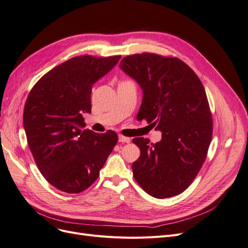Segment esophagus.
I'll use <instances>...</instances> for the list:
<instances>
[{
    "instance_id": "34e87169",
    "label": "esophagus",
    "mask_w": 248,
    "mask_h": 248,
    "mask_svg": "<svg viewBox=\"0 0 248 248\" xmlns=\"http://www.w3.org/2000/svg\"><path fill=\"white\" fill-rule=\"evenodd\" d=\"M119 141L123 142V143H129L130 142V138L120 134V135H119Z\"/></svg>"
}]
</instances>
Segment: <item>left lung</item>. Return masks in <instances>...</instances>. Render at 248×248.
<instances>
[{"mask_svg": "<svg viewBox=\"0 0 248 248\" xmlns=\"http://www.w3.org/2000/svg\"><path fill=\"white\" fill-rule=\"evenodd\" d=\"M122 70L143 90L137 117L161 130L162 140L148 144L133 138L140 150L133 176L155 199L182 193L205 161L213 136V118L204 87L192 69L176 57L153 53L127 56Z\"/></svg>", "mask_w": 248, "mask_h": 248, "instance_id": "1", "label": "left lung"}]
</instances>
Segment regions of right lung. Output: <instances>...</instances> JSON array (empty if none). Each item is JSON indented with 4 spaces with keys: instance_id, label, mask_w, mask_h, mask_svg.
<instances>
[{
    "instance_id": "add662e5",
    "label": "right lung",
    "mask_w": 248,
    "mask_h": 248,
    "mask_svg": "<svg viewBox=\"0 0 248 248\" xmlns=\"http://www.w3.org/2000/svg\"><path fill=\"white\" fill-rule=\"evenodd\" d=\"M121 56L83 55L69 59L33 85L24 106L27 143L45 179L66 193H80L100 175L118 142L113 130L84 128L92 113L93 84L110 72Z\"/></svg>"
}]
</instances>
